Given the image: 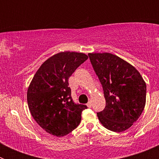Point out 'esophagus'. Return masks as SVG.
<instances>
[{
	"label": "esophagus",
	"instance_id": "1",
	"mask_svg": "<svg viewBox=\"0 0 159 159\" xmlns=\"http://www.w3.org/2000/svg\"><path fill=\"white\" fill-rule=\"evenodd\" d=\"M92 102H91V101H90V102H88V103H87V106H88V107H92Z\"/></svg>",
	"mask_w": 159,
	"mask_h": 159
}]
</instances>
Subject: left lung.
<instances>
[{
    "label": "left lung",
    "mask_w": 159,
    "mask_h": 159,
    "mask_svg": "<svg viewBox=\"0 0 159 159\" xmlns=\"http://www.w3.org/2000/svg\"><path fill=\"white\" fill-rule=\"evenodd\" d=\"M103 89L106 107L97 113L101 124L114 132L131 127L146 104L147 85L134 66L111 53H88Z\"/></svg>",
    "instance_id": "8db88e82"
}]
</instances>
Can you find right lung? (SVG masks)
Masks as SVG:
<instances>
[{"mask_svg": "<svg viewBox=\"0 0 159 159\" xmlns=\"http://www.w3.org/2000/svg\"><path fill=\"white\" fill-rule=\"evenodd\" d=\"M88 58L82 52H61L44 61L32 78L28 105L35 121L47 133L64 136L80 123L87 106L73 102L68 78Z\"/></svg>", "mask_w": 159, "mask_h": 159, "instance_id": "1", "label": "right lung"}]
</instances>
